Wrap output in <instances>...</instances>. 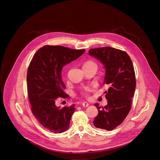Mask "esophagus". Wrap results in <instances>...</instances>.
<instances>
[{
  "label": "esophagus",
  "mask_w": 160,
  "mask_h": 160,
  "mask_svg": "<svg viewBox=\"0 0 160 160\" xmlns=\"http://www.w3.org/2000/svg\"><path fill=\"white\" fill-rule=\"evenodd\" d=\"M82 106L83 107H88L89 106V104L87 102H83L82 104Z\"/></svg>",
  "instance_id": "esophagus-1"
}]
</instances>
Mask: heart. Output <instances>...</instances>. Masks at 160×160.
Instances as JSON below:
<instances>
[{
    "mask_svg": "<svg viewBox=\"0 0 160 160\" xmlns=\"http://www.w3.org/2000/svg\"><path fill=\"white\" fill-rule=\"evenodd\" d=\"M90 66H96V64L92 61H87L83 64V67H90ZM91 90L90 88H87L84 91L82 92V94L83 95H86L88 94V92H89Z\"/></svg>",
    "mask_w": 160,
    "mask_h": 160,
    "instance_id": "b5f03b06",
    "label": "heart"
}]
</instances>
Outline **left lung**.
I'll return each mask as SVG.
<instances>
[{"mask_svg":"<svg viewBox=\"0 0 160 160\" xmlns=\"http://www.w3.org/2000/svg\"><path fill=\"white\" fill-rule=\"evenodd\" d=\"M89 54L103 65V84L108 87L104 92L107 105L100 107L95 104L98 114L93 124L98 128L112 130L122 123L130 110L136 86L133 63L127 52L112 47L91 48Z\"/></svg>","mask_w":160,"mask_h":160,"instance_id":"obj_1","label":"left lung"}]
</instances>
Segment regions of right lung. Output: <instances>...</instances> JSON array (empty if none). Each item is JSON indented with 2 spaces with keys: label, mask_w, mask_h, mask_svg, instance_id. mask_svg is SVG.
<instances>
[{
  "label": "right lung",
  "mask_w": 160,
  "mask_h": 160,
  "mask_svg": "<svg viewBox=\"0 0 160 160\" xmlns=\"http://www.w3.org/2000/svg\"><path fill=\"white\" fill-rule=\"evenodd\" d=\"M62 46L47 45L33 56L27 72L28 96L32 112L40 124L55 133L69 128L74 104L61 108L56 105L58 97H67L62 80L63 67L85 52Z\"/></svg>",
  "instance_id": "obj_1"
}]
</instances>
